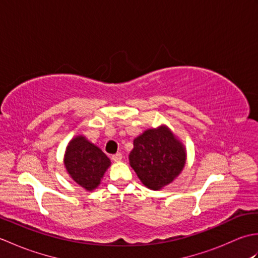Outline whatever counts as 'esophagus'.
Segmentation results:
<instances>
[{"label":"esophagus","mask_w":258,"mask_h":258,"mask_svg":"<svg viewBox=\"0 0 258 258\" xmlns=\"http://www.w3.org/2000/svg\"><path fill=\"white\" fill-rule=\"evenodd\" d=\"M112 160L114 162H120L122 161V154H120V153H116V154L112 155Z\"/></svg>","instance_id":"obj_1"}]
</instances>
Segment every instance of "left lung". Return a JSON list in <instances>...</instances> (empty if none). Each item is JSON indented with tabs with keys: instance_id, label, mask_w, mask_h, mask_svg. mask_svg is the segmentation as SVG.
<instances>
[{
	"instance_id": "8db88e82",
	"label": "left lung",
	"mask_w": 258,
	"mask_h": 258,
	"mask_svg": "<svg viewBox=\"0 0 258 258\" xmlns=\"http://www.w3.org/2000/svg\"><path fill=\"white\" fill-rule=\"evenodd\" d=\"M183 145L166 127L147 130L134 140L130 164L141 182L151 189H161L184 167Z\"/></svg>"
}]
</instances>
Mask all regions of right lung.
Returning <instances> with one entry per match:
<instances>
[{
    "label": "right lung",
    "mask_w": 258,
    "mask_h": 258,
    "mask_svg": "<svg viewBox=\"0 0 258 258\" xmlns=\"http://www.w3.org/2000/svg\"><path fill=\"white\" fill-rule=\"evenodd\" d=\"M64 165L76 183L87 190H93L100 184L109 158L83 136L70 142L64 157Z\"/></svg>",
    "instance_id": "add662e5"
}]
</instances>
